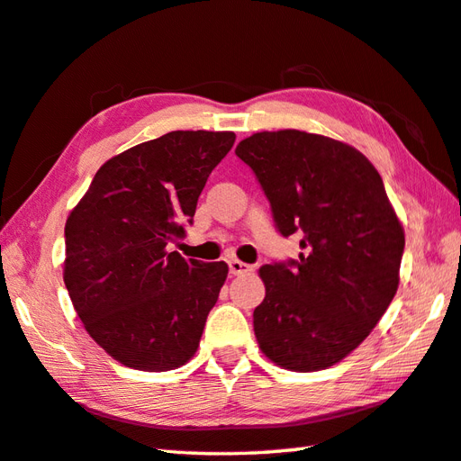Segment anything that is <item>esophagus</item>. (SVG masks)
<instances>
[{
	"label": "esophagus",
	"mask_w": 461,
	"mask_h": 461,
	"mask_svg": "<svg viewBox=\"0 0 461 461\" xmlns=\"http://www.w3.org/2000/svg\"><path fill=\"white\" fill-rule=\"evenodd\" d=\"M228 266H230L231 276H246V273L251 271V266H248V263H243L240 259H230Z\"/></svg>",
	"instance_id": "34e87169"
}]
</instances>
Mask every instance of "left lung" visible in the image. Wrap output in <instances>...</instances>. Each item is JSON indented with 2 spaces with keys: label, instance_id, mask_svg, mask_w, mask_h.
I'll return each mask as SVG.
<instances>
[{
  "label": "left lung",
  "instance_id": "8db88e82",
  "mask_svg": "<svg viewBox=\"0 0 461 461\" xmlns=\"http://www.w3.org/2000/svg\"><path fill=\"white\" fill-rule=\"evenodd\" d=\"M236 154L267 195L277 231L295 233L305 249L299 259L259 269V348L283 368H329L370 335L393 303L402 225L375 166L345 142L301 131L258 132Z\"/></svg>",
  "mask_w": 461,
  "mask_h": 461
}]
</instances>
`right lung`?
I'll use <instances>...</instances> for the list:
<instances>
[{
  "instance_id": "add662e5",
  "label": "right lung",
  "mask_w": 461,
  "mask_h": 461,
  "mask_svg": "<svg viewBox=\"0 0 461 461\" xmlns=\"http://www.w3.org/2000/svg\"><path fill=\"white\" fill-rule=\"evenodd\" d=\"M233 132L174 131L104 162L65 223V287L96 345L121 365L174 370L198 350L228 277L223 261L168 251L185 236Z\"/></svg>"
}]
</instances>
